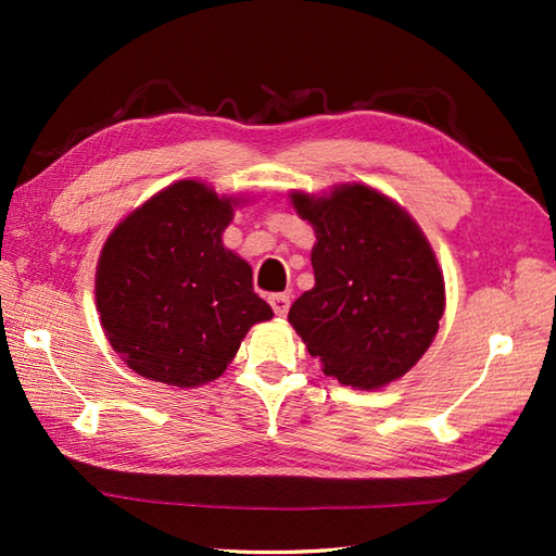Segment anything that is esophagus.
<instances>
[{
	"instance_id": "34e87169",
	"label": "esophagus",
	"mask_w": 556,
	"mask_h": 556,
	"mask_svg": "<svg viewBox=\"0 0 556 556\" xmlns=\"http://www.w3.org/2000/svg\"><path fill=\"white\" fill-rule=\"evenodd\" d=\"M269 305H271V311H275V315L285 317L289 313L291 299L287 296V293H275V296H269Z\"/></svg>"
}]
</instances>
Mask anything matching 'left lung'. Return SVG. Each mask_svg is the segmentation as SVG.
Returning <instances> with one entry per match:
<instances>
[{
  "label": "left lung",
  "mask_w": 556,
  "mask_h": 556,
  "mask_svg": "<svg viewBox=\"0 0 556 556\" xmlns=\"http://www.w3.org/2000/svg\"><path fill=\"white\" fill-rule=\"evenodd\" d=\"M289 198L315 231V287L291 305V327L341 384L370 392L401 380L430 349L446 303L418 222L365 184Z\"/></svg>",
  "instance_id": "8db88e82"
}]
</instances>
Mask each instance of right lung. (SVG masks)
Listing matches in <instances>:
<instances>
[{
  "label": "right lung",
  "mask_w": 556,
  "mask_h": 556,
  "mask_svg": "<svg viewBox=\"0 0 556 556\" xmlns=\"http://www.w3.org/2000/svg\"><path fill=\"white\" fill-rule=\"evenodd\" d=\"M245 198L181 179L116 224L96 271L100 325L122 361L152 382L207 384L248 329L271 320L253 269L222 233Z\"/></svg>",
  "instance_id": "add662e5"
}]
</instances>
